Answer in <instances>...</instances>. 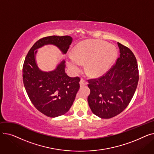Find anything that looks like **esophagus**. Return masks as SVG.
<instances>
[{"instance_id":"esophagus-1","label":"esophagus","mask_w":154,"mask_h":154,"mask_svg":"<svg viewBox=\"0 0 154 154\" xmlns=\"http://www.w3.org/2000/svg\"><path fill=\"white\" fill-rule=\"evenodd\" d=\"M87 82L86 81V80H85L84 79H80V86H84V85H87Z\"/></svg>"}]
</instances>
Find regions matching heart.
Returning a JSON list of instances; mask_svg holds the SVG:
<instances>
[{"mask_svg":"<svg viewBox=\"0 0 154 154\" xmlns=\"http://www.w3.org/2000/svg\"><path fill=\"white\" fill-rule=\"evenodd\" d=\"M69 57L67 64L70 69L77 73L81 69L82 63L86 62V70L92 76L101 75L107 72L115 61L116 48L107 42L87 40L77 44Z\"/></svg>","mask_w":154,"mask_h":154,"instance_id":"1","label":"heart"}]
</instances>
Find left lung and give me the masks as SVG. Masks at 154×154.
Listing matches in <instances>:
<instances>
[{
	"instance_id": "left-lung-1",
	"label": "left lung",
	"mask_w": 154,
	"mask_h": 154,
	"mask_svg": "<svg viewBox=\"0 0 154 154\" xmlns=\"http://www.w3.org/2000/svg\"><path fill=\"white\" fill-rule=\"evenodd\" d=\"M120 55L103 75L88 80L91 94L88 103L94 114L102 119L114 117L131 101L139 81V69L130 48L117 43Z\"/></svg>"
}]
</instances>
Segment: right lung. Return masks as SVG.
Returning <instances> with one entry per match:
<instances>
[{"label":"right lung","mask_w":154,"mask_h":154,"mask_svg":"<svg viewBox=\"0 0 154 154\" xmlns=\"http://www.w3.org/2000/svg\"><path fill=\"white\" fill-rule=\"evenodd\" d=\"M72 42L70 36H48L39 39L29 51L22 69L23 82L34 107L43 114L56 117L67 113L79 89L80 78L70 77L65 72L64 60L50 72L40 70L35 60L38 48L52 44L66 54Z\"/></svg>","instance_id":"add662e5"}]
</instances>
